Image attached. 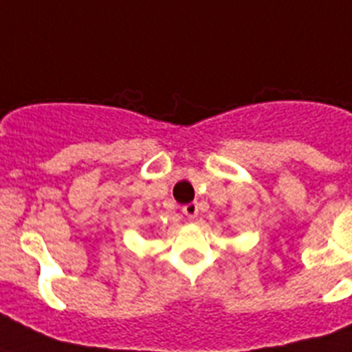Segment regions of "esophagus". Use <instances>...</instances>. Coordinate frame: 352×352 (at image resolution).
Returning a JSON list of instances; mask_svg holds the SVG:
<instances>
[{
    "instance_id": "obj_1",
    "label": "esophagus",
    "mask_w": 352,
    "mask_h": 352,
    "mask_svg": "<svg viewBox=\"0 0 352 352\" xmlns=\"http://www.w3.org/2000/svg\"><path fill=\"white\" fill-rule=\"evenodd\" d=\"M182 214L188 218L197 217V214H199V206H197V202H191V204H186V206H182Z\"/></svg>"
}]
</instances>
